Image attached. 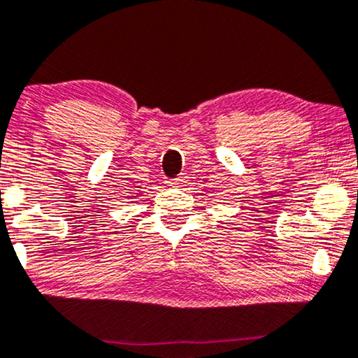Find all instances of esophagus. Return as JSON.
<instances>
[{"mask_svg": "<svg viewBox=\"0 0 358 358\" xmlns=\"http://www.w3.org/2000/svg\"><path fill=\"white\" fill-rule=\"evenodd\" d=\"M186 183V177H180L177 180L170 181V186H183Z\"/></svg>", "mask_w": 358, "mask_h": 358, "instance_id": "obj_1", "label": "esophagus"}]
</instances>
